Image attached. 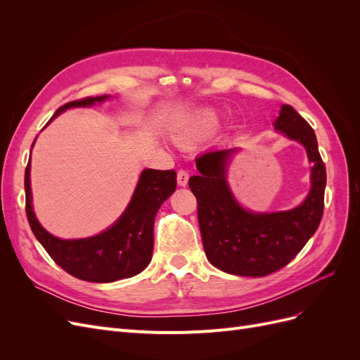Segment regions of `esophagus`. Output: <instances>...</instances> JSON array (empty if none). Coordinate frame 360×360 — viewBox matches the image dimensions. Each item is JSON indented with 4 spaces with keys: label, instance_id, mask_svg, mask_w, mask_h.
I'll list each match as a JSON object with an SVG mask.
<instances>
[{
    "label": "esophagus",
    "instance_id": "esophagus-1",
    "mask_svg": "<svg viewBox=\"0 0 360 360\" xmlns=\"http://www.w3.org/2000/svg\"><path fill=\"white\" fill-rule=\"evenodd\" d=\"M188 180H189V172L184 171V169H180L177 172V183L180 184V186H186Z\"/></svg>",
    "mask_w": 360,
    "mask_h": 360
}]
</instances>
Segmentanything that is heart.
Wrapping results in <instances>:
<instances>
[{
	"instance_id": "b5f03b06",
	"label": "heart",
	"mask_w": 360,
	"mask_h": 360,
	"mask_svg": "<svg viewBox=\"0 0 360 360\" xmlns=\"http://www.w3.org/2000/svg\"><path fill=\"white\" fill-rule=\"evenodd\" d=\"M217 124H219V118H217V115L213 111H204L200 115L192 118L191 122L184 123L177 130L176 139L179 143H192L197 136L216 129Z\"/></svg>"
}]
</instances>
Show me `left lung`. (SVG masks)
<instances>
[{
	"label": "left lung",
	"instance_id": "left-lung-1",
	"mask_svg": "<svg viewBox=\"0 0 360 360\" xmlns=\"http://www.w3.org/2000/svg\"><path fill=\"white\" fill-rule=\"evenodd\" d=\"M307 148L311 191L292 210L254 213L245 210L226 183V167L237 148L213 150L197 158L198 176L189 188L198 202V224L207 259L222 271L259 278L287 266L317 231L324 209L326 167L314 129L294 108L282 105L274 123Z\"/></svg>",
	"mask_w": 360,
	"mask_h": 360
}]
</instances>
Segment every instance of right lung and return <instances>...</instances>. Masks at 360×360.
I'll use <instances>...</instances> for the list:
<instances>
[{
  "label": "right lung",
  "mask_w": 360,
  "mask_h": 360,
  "mask_svg": "<svg viewBox=\"0 0 360 360\" xmlns=\"http://www.w3.org/2000/svg\"><path fill=\"white\" fill-rule=\"evenodd\" d=\"M110 96L85 97L60 106L48 124L63 111L76 106H90ZM34 146V143H32ZM31 162V156H30ZM30 162L25 168V210L32 233L49 257L69 275L89 282H114L141 274L153 252L155 217L162 202L176 191L177 174L174 169H144L120 219L106 231L89 237L63 240L48 233L32 212L30 188Z\"/></svg>",
  "instance_id": "right-lung-1"
}]
</instances>
